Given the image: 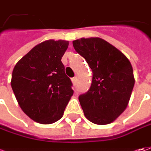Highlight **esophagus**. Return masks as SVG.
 I'll return each instance as SVG.
<instances>
[{
    "mask_svg": "<svg viewBox=\"0 0 151 151\" xmlns=\"http://www.w3.org/2000/svg\"><path fill=\"white\" fill-rule=\"evenodd\" d=\"M71 81H72V83H73L74 85H75V84L76 83V77L72 78V79H71Z\"/></svg>",
    "mask_w": 151,
    "mask_h": 151,
    "instance_id": "esophagus-1",
    "label": "esophagus"
}]
</instances>
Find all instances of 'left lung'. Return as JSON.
Returning a JSON list of instances; mask_svg holds the SVG:
<instances>
[{
	"label": "left lung",
	"mask_w": 151,
	"mask_h": 151,
	"mask_svg": "<svg viewBox=\"0 0 151 151\" xmlns=\"http://www.w3.org/2000/svg\"><path fill=\"white\" fill-rule=\"evenodd\" d=\"M93 72L90 90L79 96L84 115L96 125H107L124 112L134 85L133 68L120 50L99 37L73 41Z\"/></svg>",
	"instance_id": "8db88e82"
}]
</instances>
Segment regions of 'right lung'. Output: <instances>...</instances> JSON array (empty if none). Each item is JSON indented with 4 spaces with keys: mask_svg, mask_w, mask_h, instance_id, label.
Returning <instances> with one entry per match:
<instances>
[{
    "mask_svg": "<svg viewBox=\"0 0 151 151\" xmlns=\"http://www.w3.org/2000/svg\"><path fill=\"white\" fill-rule=\"evenodd\" d=\"M69 41H43L21 58L13 69L12 88L23 112L43 125L63 116L74 91L61 58Z\"/></svg>",
    "mask_w": 151,
    "mask_h": 151,
    "instance_id": "obj_1",
    "label": "right lung"
}]
</instances>
